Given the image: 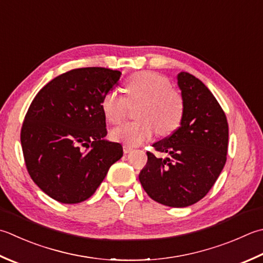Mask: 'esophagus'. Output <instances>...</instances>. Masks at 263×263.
<instances>
[{"mask_svg":"<svg viewBox=\"0 0 263 263\" xmlns=\"http://www.w3.org/2000/svg\"><path fill=\"white\" fill-rule=\"evenodd\" d=\"M132 149H133V147L130 146V145H126V143H124V145H123V151H124L125 154L130 153V152L132 151Z\"/></svg>","mask_w":263,"mask_h":263,"instance_id":"1","label":"esophagus"}]
</instances>
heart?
Wrapping results in <instances>:
<instances>
[{"label": "heart", "instance_id": "b5f03b06", "mask_svg": "<svg viewBox=\"0 0 263 263\" xmlns=\"http://www.w3.org/2000/svg\"><path fill=\"white\" fill-rule=\"evenodd\" d=\"M126 97L118 90L108 91L102 98L101 109L108 122L116 124L125 117L128 104L142 102L137 112L138 122L124 123L111 130L114 140L137 146L159 135L176 130L183 115V100L171 89L165 76L154 71H139L125 82Z\"/></svg>", "mask_w": 263, "mask_h": 263}]
</instances>
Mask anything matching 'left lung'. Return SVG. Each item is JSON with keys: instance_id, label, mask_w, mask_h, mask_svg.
Returning a JSON list of instances; mask_svg holds the SVG:
<instances>
[{"instance_id": "obj_1", "label": "left lung", "mask_w": 263, "mask_h": 263, "mask_svg": "<svg viewBox=\"0 0 263 263\" xmlns=\"http://www.w3.org/2000/svg\"><path fill=\"white\" fill-rule=\"evenodd\" d=\"M183 100L180 126L153 145L168 157L147 153L139 180L148 196L171 208H186L202 199L217 181L228 151V122L206 85L194 75L177 76Z\"/></svg>"}]
</instances>
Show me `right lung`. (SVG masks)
<instances>
[{"mask_svg": "<svg viewBox=\"0 0 263 263\" xmlns=\"http://www.w3.org/2000/svg\"><path fill=\"white\" fill-rule=\"evenodd\" d=\"M122 73L86 67L57 76L30 104L22 127L23 153L33 181L64 204L91 197L123 156L121 143L105 139L101 101Z\"/></svg>", "mask_w": 263, "mask_h": 263, "instance_id": "add662e5", "label": "right lung"}]
</instances>
